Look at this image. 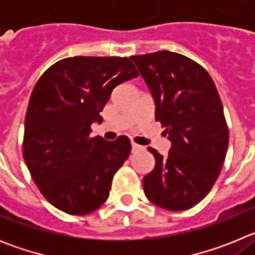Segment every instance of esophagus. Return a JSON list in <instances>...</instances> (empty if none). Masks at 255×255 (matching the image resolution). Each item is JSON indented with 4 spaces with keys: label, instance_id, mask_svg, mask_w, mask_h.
<instances>
[{
    "label": "esophagus",
    "instance_id": "34e87169",
    "mask_svg": "<svg viewBox=\"0 0 255 255\" xmlns=\"http://www.w3.org/2000/svg\"><path fill=\"white\" fill-rule=\"evenodd\" d=\"M141 149H143V147H141V145H139V144H136V143H131L132 152H136V150H141Z\"/></svg>",
    "mask_w": 255,
    "mask_h": 255
}]
</instances>
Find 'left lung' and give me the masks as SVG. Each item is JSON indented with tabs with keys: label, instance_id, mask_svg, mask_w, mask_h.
<instances>
[{
	"label": "left lung",
	"instance_id": "left-lung-1",
	"mask_svg": "<svg viewBox=\"0 0 255 255\" xmlns=\"http://www.w3.org/2000/svg\"><path fill=\"white\" fill-rule=\"evenodd\" d=\"M130 58L152 93L155 121L171 141L166 157L148 148L155 164L143 179L144 194L163 209L185 211L211 191L226 157L229 129L217 88L204 67L180 53Z\"/></svg>",
	"mask_w": 255,
	"mask_h": 255
}]
</instances>
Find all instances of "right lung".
<instances>
[{
    "instance_id": "add662e5",
    "label": "right lung",
    "mask_w": 255,
    "mask_h": 255,
    "mask_svg": "<svg viewBox=\"0 0 255 255\" xmlns=\"http://www.w3.org/2000/svg\"><path fill=\"white\" fill-rule=\"evenodd\" d=\"M139 74L128 57H67L52 65L31 92L22 154L52 206L83 216L107 200L112 179L128 159V136L92 138L91 126L121 83Z\"/></svg>"
}]
</instances>
